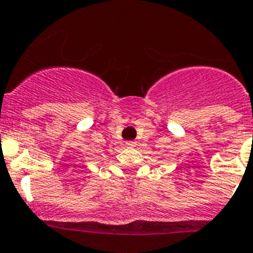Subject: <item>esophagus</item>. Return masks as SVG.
<instances>
[{
  "mask_svg": "<svg viewBox=\"0 0 253 253\" xmlns=\"http://www.w3.org/2000/svg\"><path fill=\"white\" fill-rule=\"evenodd\" d=\"M126 146L127 147H136L137 146V142L136 141H127L126 142Z\"/></svg>",
  "mask_w": 253,
  "mask_h": 253,
  "instance_id": "obj_1",
  "label": "esophagus"
}]
</instances>
